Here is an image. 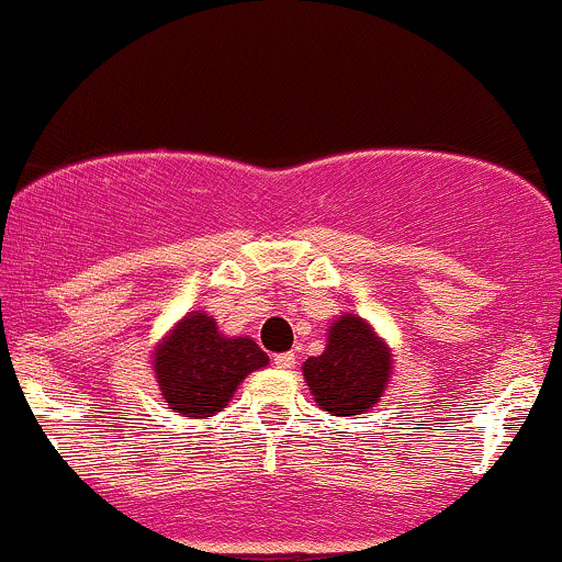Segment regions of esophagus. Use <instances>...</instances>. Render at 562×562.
Wrapping results in <instances>:
<instances>
[{"label":"esophagus","mask_w":562,"mask_h":562,"mask_svg":"<svg viewBox=\"0 0 562 562\" xmlns=\"http://www.w3.org/2000/svg\"><path fill=\"white\" fill-rule=\"evenodd\" d=\"M273 363H276V369H283V371L294 369V352H281V355H276Z\"/></svg>","instance_id":"34e87169"}]
</instances>
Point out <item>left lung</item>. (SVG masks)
Returning a JSON list of instances; mask_svg holds the SVG:
<instances>
[{
	"instance_id": "obj_1",
	"label": "left lung",
	"mask_w": 562,
	"mask_h": 562,
	"mask_svg": "<svg viewBox=\"0 0 562 562\" xmlns=\"http://www.w3.org/2000/svg\"><path fill=\"white\" fill-rule=\"evenodd\" d=\"M393 349L358 314H341L327 327L322 355L303 363V376L319 409L349 418L369 413L391 385Z\"/></svg>"
}]
</instances>
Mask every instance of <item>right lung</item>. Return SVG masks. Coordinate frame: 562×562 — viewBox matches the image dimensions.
<instances>
[{"label":"right lung","mask_w":562,"mask_h":562,"mask_svg":"<svg viewBox=\"0 0 562 562\" xmlns=\"http://www.w3.org/2000/svg\"><path fill=\"white\" fill-rule=\"evenodd\" d=\"M268 360L254 338L226 336L207 311H188L155 344L149 363L171 413L202 420L221 413L237 385Z\"/></svg>","instance_id":"right-lung-1"}]
</instances>
